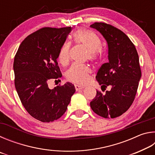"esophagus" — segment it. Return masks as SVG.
<instances>
[{
    "label": "esophagus",
    "mask_w": 155,
    "mask_h": 155,
    "mask_svg": "<svg viewBox=\"0 0 155 155\" xmlns=\"http://www.w3.org/2000/svg\"><path fill=\"white\" fill-rule=\"evenodd\" d=\"M74 87H75V90L77 91L81 90L84 88V87H83V86H81V85H75Z\"/></svg>",
    "instance_id": "obj_1"
}]
</instances>
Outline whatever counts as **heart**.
<instances>
[{
	"instance_id": "b5f03b06",
	"label": "heart",
	"mask_w": 155,
	"mask_h": 155,
	"mask_svg": "<svg viewBox=\"0 0 155 155\" xmlns=\"http://www.w3.org/2000/svg\"><path fill=\"white\" fill-rule=\"evenodd\" d=\"M74 41L77 44H80L87 49L88 58L91 61L97 59L100 53L101 40L95 33L90 30L81 29L77 31L73 37ZM70 44L65 42L59 52V61L65 66L70 62ZM90 69L84 65L74 64L68 70L66 77L68 81L72 83L83 85L90 79Z\"/></svg>"
}]
</instances>
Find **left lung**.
Segmentation results:
<instances>
[{
  "mask_svg": "<svg viewBox=\"0 0 155 155\" xmlns=\"http://www.w3.org/2000/svg\"><path fill=\"white\" fill-rule=\"evenodd\" d=\"M105 39L108 63L102 65L96 78L102 90L109 86L105 94L96 91L90 103L94 113L104 118H115L129 109L137 93L141 72L134 44L118 28L103 22L90 25Z\"/></svg>",
  "mask_w": 155,
  "mask_h": 155,
  "instance_id": "left-lung-1",
  "label": "left lung"
}]
</instances>
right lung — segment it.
I'll return each mask as SVG.
<instances>
[{"mask_svg":"<svg viewBox=\"0 0 155 155\" xmlns=\"http://www.w3.org/2000/svg\"><path fill=\"white\" fill-rule=\"evenodd\" d=\"M71 27L42 28L27 37L14 61L15 87L25 109L34 118L53 122L66 111L75 92L70 82L53 89L48 81L61 77L57 59Z\"/></svg>","mask_w":155,"mask_h":155,"instance_id":"1","label":"right lung"}]
</instances>
